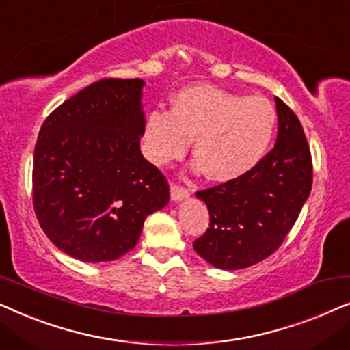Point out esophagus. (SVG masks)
<instances>
[{
    "label": "esophagus",
    "mask_w": 350,
    "mask_h": 350,
    "mask_svg": "<svg viewBox=\"0 0 350 350\" xmlns=\"http://www.w3.org/2000/svg\"><path fill=\"white\" fill-rule=\"evenodd\" d=\"M189 196V189L185 188V186H181L178 183H172L170 186V198L172 200H181L185 198H188Z\"/></svg>",
    "instance_id": "esophagus-1"
}]
</instances>
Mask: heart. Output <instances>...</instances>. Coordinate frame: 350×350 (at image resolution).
Here are the masks:
<instances>
[{"label": "heart", "mask_w": 350, "mask_h": 350, "mask_svg": "<svg viewBox=\"0 0 350 350\" xmlns=\"http://www.w3.org/2000/svg\"><path fill=\"white\" fill-rule=\"evenodd\" d=\"M275 126L277 111L266 97L191 85L175 95L169 113L148 114L143 146L152 164L167 165L183 157L194 138V169H207L212 180L229 181L262 159Z\"/></svg>", "instance_id": "obj_1"}]
</instances>
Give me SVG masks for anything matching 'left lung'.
<instances>
[{"label": "left lung", "mask_w": 350, "mask_h": 350, "mask_svg": "<svg viewBox=\"0 0 350 350\" xmlns=\"http://www.w3.org/2000/svg\"><path fill=\"white\" fill-rule=\"evenodd\" d=\"M277 143L245 175L196 196L210 224L194 250L219 269H243L271 256L288 236L312 188V156L299 119L277 97Z\"/></svg>", "instance_id": "8db88e82"}]
</instances>
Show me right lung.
Returning <instances> with one entry per match:
<instances>
[{
	"instance_id": "add662e5",
	"label": "right lung",
	"mask_w": 350,
	"mask_h": 350,
	"mask_svg": "<svg viewBox=\"0 0 350 350\" xmlns=\"http://www.w3.org/2000/svg\"><path fill=\"white\" fill-rule=\"evenodd\" d=\"M143 79L105 78L79 90L42 122L33 156V208L66 255L113 261L132 250L170 186L143 157Z\"/></svg>"
}]
</instances>
